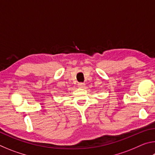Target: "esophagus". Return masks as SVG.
Instances as JSON below:
<instances>
[{"label":"esophagus","mask_w":155,"mask_h":155,"mask_svg":"<svg viewBox=\"0 0 155 155\" xmlns=\"http://www.w3.org/2000/svg\"><path fill=\"white\" fill-rule=\"evenodd\" d=\"M85 84L84 83H78V87H80V88L84 87H85Z\"/></svg>","instance_id":"obj_1"}]
</instances>
